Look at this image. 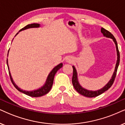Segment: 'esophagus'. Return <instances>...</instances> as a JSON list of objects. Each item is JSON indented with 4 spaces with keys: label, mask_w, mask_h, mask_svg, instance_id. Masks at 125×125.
Returning a JSON list of instances; mask_svg holds the SVG:
<instances>
[{
    "label": "esophagus",
    "mask_w": 125,
    "mask_h": 125,
    "mask_svg": "<svg viewBox=\"0 0 125 125\" xmlns=\"http://www.w3.org/2000/svg\"><path fill=\"white\" fill-rule=\"evenodd\" d=\"M66 61H67V62H69V63L73 62V61L71 59H70V58H67V59H66Z\"/></svg>",
    "instance_id": "1"
}]
</instances>
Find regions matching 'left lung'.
<instances>
[{"label":"left lung","instance_id":"1","mask_svg":"<svg viewBox=\"0 0 125 125\" xmlns=\"http://www.w3.org/2000/svg\"><path fill=\"white\" fill-rule=\"evenodd\" d=\"M101 31L103 34L104 36H105L107 37H110L113 40L114 42L115 45H116V51H117V55H118V60L117 62H116V67H115V72L114 73V74L112 77V78L110 81L108 82V83L105 85L104 87H103L102 89H101L100 90H98V91H88V90H86L85 89H83V88H82L80 85L79 84L78 80H77V72H76V70H75V67L74 66H73V77H72V83L73 85L74 88H75V89L80 94H82V95L85 96V97H96V96L100 95V94H102L105 91H106L108 90L109 88H110L111 86H112V85L113 84L114 82V80L115 79V77H116V73H117V70H118V66H119V61H120V53H119V50H118V44H117V42H116V39L114 37L111 32L107 31V30L104 29L103 28H102L101 29Z\"/></svg>","mask_w":125,"mask_h":125}]
</instances>
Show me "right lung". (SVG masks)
<instances>
[{
  "mask_svg": "<svg viewBox=\"0 0 125 125\" xmlns=\"http://www.w3.org/2000/svg\"><path fill=\"white\" fill-rule=\"evenodd\" d=\"M39 26H40V25L38 24V23H31V24H29L26 25V26H25L24 28H22V29L20 31H23V30L28 29V28H37V27H39ZM17 34H18V33L16 34V35ZM7 64L8 69L9 70V66H8V63H7ZM62 66H63L62 63H60L59 64H58V66H56V67L53 68L51 72H50V73L49 74L48 76L47 77L46 83H45V85H44L42 88H41L40 89L37 90H36V91H31V92L23 91V90L20 89V88H19L18 86L15 84V83H14L13 80H12V79L11 78V76L10 71L9 70V75H10L11 81L12 84L14 85V86H15V88H16L17 89H18L19 91L21 92H22L25 94H26V95L31 96V97H40V96H42L44 95V94H48L49 92H50V91L51 90L52 88V86L55 74H56V73L58 72V70H59V69H61V68L62 67Z\"/></svg>",
  "mask_w": 125,
  "mask_h": 125,
  "instance_id": "1",
  "label": "right lung"
}]
</instances>
